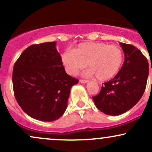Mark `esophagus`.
Masks as SVG:
<instances>
[{"instance_id": "1", "label": "esophagus", "mask_w": 152, "mask_h": 152, "mask_svg": "<svg viewBox=\"0 0 152 152\" xmlns=\"http://www.w3.org/2000/svg\"><path fill=\"white\" fill-rule=\"evenodd\" d=\"M79 81L81 82V83H88V81H87V80L80 79V81Z\"/></svg>"}]
</instances>
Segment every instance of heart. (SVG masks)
<instances>
[{
  "mask_svg": "<svg viewBox=\"0 0 152 152\" xmlns=\"http://www.w3.org/2000/svg\"><path fill=\"white\" fill-rule=\"evenodd\" d=\"M62 62L69 74L76 75L86 66L88 76L96 75L100 81H106L116 75L124 61L123 50L116 45L105 43H81L72 51L61 55Z\"/></svg>",
  "mask_w": 152,
  "mask_h": 152,
  "instance_id": "obj_1",
  "label": "heart"
}]
</instances>
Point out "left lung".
<instances>
[{"label": "left lung", "mask_w": 152, "mask_h": 152, "mask_svg": "<svg viewBox=\"0 0 152 152\" xmlns=\"http://www.w3.org/2000/svg\"><path fill=\"white\" fill-rule=\"evenodd\" d=\"M124 61L114 78L103 83L93 100L98 109L105 114L117 116L126 112L140 100L145 91L149 63L135 46L120 43ZM152 71V70H151Z\"/></svg>", "instance_id": "1"}]
</instances>
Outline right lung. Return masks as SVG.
Segmentation results:
<instances>
[{
  "mask_svg": "<svg viewBox=\"0 0 152 152\" xmlns=\"http://www.w3.org/2000/svg\"><path fill=\"white\" fill-rule=\"evenodd\" d=\"M56 43L28 47L13 66V91L17 102L29 116L53 121L64 114L71 87L78 80L66 74Z\"/></svg>",
  "mask_w": 152,
  "mask_h": 152,
  "instance_id": "obj_1",
  "label": "right lung"
}]
</instances>
